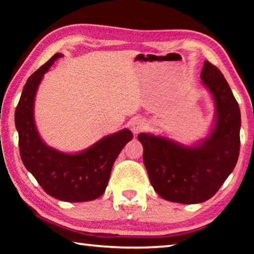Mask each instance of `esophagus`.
<instances>
[{
  "instance_id": "34e87169",
  "label": "esophagus",
  "mask_w": 254,
  "mask_h": 254,
  "mask_svg": "<svg viewBox=\"0 0 254 254\" xmlns=\"http://www.w3.org/2000/svg\"><path fill=\"white\" fill-rule=\"evenodd\" d=\"M130 126H131L132 132L134 133V134H137V133H139V132L144 130L145 127H147V123H145L144 119L137 117V118H134V119L132 120L131 123H130Z\"/></svg>"
}]
</instances>
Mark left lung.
Instances as JSON below:
<instances>
[{
  "instance_id": "8db88e82",
  "label": "left lung",
  "mask_w": 254,
  "mask_h": 254,
  "mask_svg": "<svg viewBox=\"0 0 254 254\" xmlns=\"http://www.w3.org/2000/svg\"><path fill=\"white\" fill-rule=\"evenodd\" d=\"M200 79L213 98L214 121L207 135L190 144L168 136L140 133L143 162L154 191L180 204L207 200L233 171L240 153L241 112L217 67L204 63Z\"/></svg>"
}]
</instances>
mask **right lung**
I'll return each instance as SVG.
<instances>
[{"mask_svg":"<svg viewBox=\"0 0 254 254\" xmlns=\"http://www.w3.org/2000/svg\"><path fill=\"white\" fill-rule=\"evenodd\" d=\"M63 54H56L29 77L15 110L20 156L47 194L55 198L80 203L104 194L112 167L133 134L128 128L103 136L78 152H64L47 144L34 121V101L47 71Z\"/></svg>","mask_w":254,"mask_h":254,"instance_id":"add662e5","label":"right lung"}]
</instances>
